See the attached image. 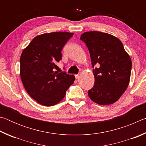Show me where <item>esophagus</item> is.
<instances>
[{
	"mask_svg": "<svg viewBox=\"0 0 146 146\" xmlns=\"http://www.w3.org/2000/svg\"><path fill=\"white\" fill-rule=\"evenodd\" d=\"M79 77H80V75H75L76 79H78Z\"/></svg>",
	"mask_w": 146,
	"mask_h": 146,
	"instance_id": "34e87169",
	"label": "esophagus"
}]
</instances>
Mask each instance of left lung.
Wrapping results in <instances>:
<instances>
[{
	"label": "left lung",
	"instance_id": "left-lung-1",
	"mask_svg": "<svg viewBox=\"0 0 146 146\" xmlns=\"http://www.w3.org/2000/svg\"><path fill=\"white\" fill-rule=\"evenodd\" d=\"M90 51L95 84L88 96L99 105L119 99L129 84L132 62L119 39L100 31H87L80 36Z\"/></svg>",
	"mask_w": 146,
	"mask_h": 146
}]
</instances>
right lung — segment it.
I'll list each match as a JSON object with an SVG mask.
<instances>
[{
    "label": "right lung",
    "instance_id": "add662e5",
    "mask_svg": "<svg viewBox=\"0 0 146 146\" xmlns=\"http://www.w3.org/2000/svg\"><path fill=\"white\" fill-rule=\"evenodd\" d=\"M73 34L58 31L39 35L22 52V82L29 95L41 105L53 106L60 102L75 81L73 75L55 71L62 59V49Z\"/></svg>",
    "mask_w": 146,
    "mask_h": 146
}]
</instances>
